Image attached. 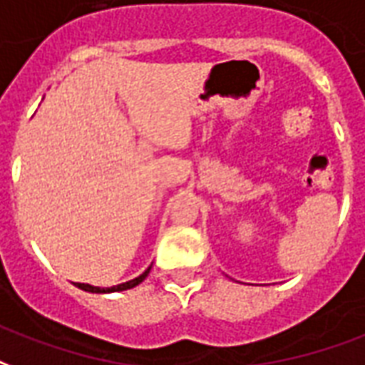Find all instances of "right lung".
Masks as SVG:
<instances>
[{"label": "right lung", "instance_id": "1", "mask_svg": "<svg viewBox=\"0 0 365 365\" xmlns=\"http://www.w3.org/2000/svg\"><path fill=\"white\" fill-rule=\"evenodd\" d=\"M153 267V265H150ZM150 267H148L147 271L143 272L141 277H137V279L129 280V282H123V284H118V286H112V288H98V286H91V284H81V282H77V286H79L81 290H85V292H93V294H104V292H121V290H129V288H133V286L141 284L143 280L147 279L148 272H150Z\"/></svg>", "mask_w": 365, "mask_h": 365}]
</instances>
